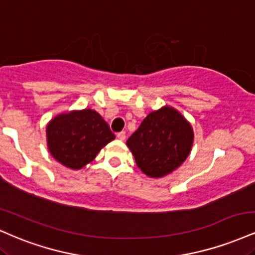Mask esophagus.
Returning a JSON list of instances; mask_svg holds the SVG:
<instances>
[{
    "label": "esophagus",
    "mask_w": 255,
    "mask_h": 255,
    "mask_svg": "<svg viewBox=\"0 0 255 255\" xmlns=\"http://www.w3.org/2000/svg\"><path fill=\"white\" fill-rule=\"evenodd\" d=\"M118 139L124 141L126 140V133L125 131H120V133H118Z\"/></svg>",
    "instance_id": "1"
}]
</instances>
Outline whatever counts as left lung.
<instances>
[{"mask_svg":"<svg viewBox=\"0 0 255 255\" xmlns=\"http://www.w3.org/2000/svg\"><path fill=\"white\" fill-rule=\"evenodd\" d=\"M190 122L170 106L149 113L127 140L137 167L146 176H167L185 161L194 143Z\"/></svg>","mask_w":255,"mask_h":255,"instance_id":"obj_1","label":"left lung"}]
</instances>
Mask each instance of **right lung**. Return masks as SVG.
Wrapping results in <instances>:
<instances>
[{
    "mask_svg": "<svg viewBox=\"0 0 255 255\" xmlns=\"http://www.w3.org/2000/svg\"><path fill=\"white\" fill-rule=\"evenodd\" d=\"M46 139L57 161L71 170H81L115 135L96 110L83 109L54 116L46 127Z\"/></svg>",
    "mask_w": 255,
    "mask_h": 255,
    "instance_id": "add662e5",
    "label": "right lung"
}]
</instances>
